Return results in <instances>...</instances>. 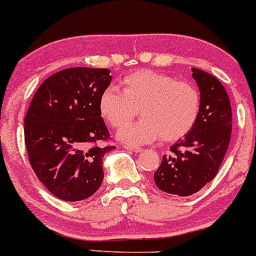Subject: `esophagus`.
I'll list each match as a JSON object with an SVG mask.
<instances>
[{"mask_svg":"<svg viewBox=\"0 0 256 256\" xmlns=\"http://www.w3.org/2000/svg\"><path fill=\"white\" fill-rule=\"evenodd\" d=\"M125 148H126V150H128V151L134 152V154H137V152L143 151V148H138V146H130V145H126Z\"/></svg>","mask_w":256,"mask_h":256,"instance_id":"esophagus-1","label":"esophagus"}]
</instances>
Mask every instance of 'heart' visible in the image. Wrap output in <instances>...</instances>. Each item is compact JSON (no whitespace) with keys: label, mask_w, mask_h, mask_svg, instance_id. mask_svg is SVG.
I'll use <instances>...</instances> for the list:
<instances>
[{"label":"heart","mask_w":256,"mask_h":256,"mask_svg":"<svg viewBox=\"0 0 256 256\" xmlns=\"http://www.w3.org/2000/svg\"><path fill=\"white\" fill-rule=\"evenodd\" d=\"M200 108V96L195 86L148 70L126 76L120 90L110 87L99 100L100 114L114 128L128 126L139 110L143 119L118 134L120 140L131 145L160 138L169 143L180 140L192 131Z\"/></svg>","instance_id":"heart-1"}]
</instances>
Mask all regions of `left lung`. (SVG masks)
<instances>
[{
  "instance_id": "1",
  "label": "left lung",
  "mask_w": 256,
  "mask_h": 256,
  "mask_svg": "<svg viewBox=\"0 0 256 256\" xmlns=\"http://www.w3.org/2000/svg\"><path fill=\"white\" fill-rule=\"evenodd\" d=\"M198 86L200 108L192 131L177 140L171 156L162 158L154 174L162 192L190 196L200 192L218 174L232 136V108L227 90L218 78L192 68Z\"/></svg>"
}]
</instances>
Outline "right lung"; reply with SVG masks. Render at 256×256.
<instances>
[{
    "label": "right lung",
    "mask_w": 256,
    "mask_h": 256,
    "mask_svg": "<svg viewBox=\"0 0 256 256\" xmlns=\"http://www.w3.org/2000/svg\"><path fill=\"white\" fill-rule=\"evenodd\" d=\"M108 68L73 67L47 78L24 118V142L35 174L58 198L76 202L92 196L104 180L102 160L114 146L99 100L111 84Z\"/></svg>",
    "instance_id": "add662e5"
}]
</instances>
